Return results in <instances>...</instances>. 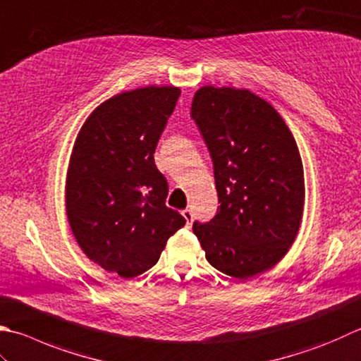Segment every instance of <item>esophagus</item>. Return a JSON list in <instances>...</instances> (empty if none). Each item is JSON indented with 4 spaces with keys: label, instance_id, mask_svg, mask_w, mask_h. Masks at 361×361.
Segmentation results:
<instances>
[{
    "label": "esophagus",
    "instance_id": "34e87169",
    "mask_svg": "<svg viewBox=\"0 0 361 361\" xmlns=\"http://www.w3.org/2000/svg\"><path fill=\"white\" fill-rule=\"evenodd\" d=\"M181 214H183V217H185L186 219V224L188 225H190V224H192V221H194V213H192V209H183L181 211Z\"/></svg>",
    "mask_w": 361,
    "mask_h": 361
}]
</instances>
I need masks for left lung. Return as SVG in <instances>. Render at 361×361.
<instances>
[{
	"instance_id": "8db88e82",
	"label": "left lung",
	"mask_w": 361,
	"mask_h": 361,
	"mask_svg": "<svg viewBox=\"0 0 361 361\" xmlns=\"http://www.w3.org/2000/svg\"><path fill=\"white\" fill-rule=\"evenodd\" d=\"M190 117L213 159L221 203L192 230L211 266L247 280L277 264L298 236L305 202L298 144L279 112L247 89L204 86Z\"/></svg>"
}]
</instances>
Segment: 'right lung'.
<instances>
[{
    "mask_svg": "<svg viewBox=\"0 0 361 361\" xmlns=\"http://www.w3.org/2000/svg\"><path fill=\"white\" fill-rule=\"evenodd\" d=\"M180 94L150 86L109 98L84 122L70 157V227L89 259L123 279L157 264L186 224L166 207L169 185L153 158Z\"/></svg>",
    "mask_w": 361,
    "mask_h": 361,
    "instance_id": "1",
    "label": "right lung"
}]
</instances>
